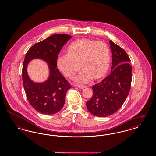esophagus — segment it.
Instances as JSON below:
<instances>
[{
	"label": "esophagus",
	"instance_id": "obj_1",
	"mask_svg": "<svg viewBox=\"0 0 156 156\" xmlns=\"http://www.w3.org/2000/svg\"><path fill=\"white\" fill-rule=\"evenodd\" d=\"M77 87H78L79 88H81V89H83V88H86V87H87L86 86H84V85H77Z\"/></svg>",
	"mask_w": 156,
	"mask_h": 156
}]
</instances>
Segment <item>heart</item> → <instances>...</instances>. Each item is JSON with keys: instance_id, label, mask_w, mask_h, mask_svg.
<instances>
[{"instance_id": "obj_1", "label": "heart", "mask_w": 156, "mask_h": 156, "mask_svg": "<svg viewBox=\"0 0 156 156\" xmlns=\"http://www.w3.org/2000/svg\"><path fill=\"white\" fill-rule=\"evenodd\" d=\"M67 50L68 53L59 55L57 61L58 68L67 77L73 78L81 67L83 69L75 78L76 81L81 83L93 78L100 79L108 72L111 52L105 42L83 38L72 42Z\"/></svg>"}]
</instances>
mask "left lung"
Returning a JSON list of instances; mask_svg holds the SVG:
<instances>
[{"label":"left lung","mask_w":156,"mask_h":156,"mask_svg":"<svg viewBox=\"0 0 156 156\" xmlns=\"http://www.w3.org/2000/svg\"><path fill=\"white\" fill-rule=\"evenodd\" d=\"M112 63L107 77L92 87L93 96L86 105L98 117H107L118 111L129 95L132 78L130 59L126 51L110 40Z\"/></svg>","instance_id":"8db88e82"}]
</instances>
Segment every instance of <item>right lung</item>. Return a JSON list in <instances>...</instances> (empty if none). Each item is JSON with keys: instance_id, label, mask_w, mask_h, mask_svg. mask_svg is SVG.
Segmentation results:
<instances>
[{"instance_id": "add662e5", "label": "right lung", "mask_w": 156, "mask_h": 156, "mask_svg": "<svg viewBox=\"0 0 156 156\" xmlns=\"http://www.w3.org/2000/svg\"><path fill=\"white\" fill-rule=\"evenodd\" d=\"M71 37L66 34H54L33 45L26 54L23 64V86L30 105L40 113L53 115L64 106L71 85L57 68V61L60 50ZM35 58L44 60L49 67V77L41 83L32 82L27 74V65Z\"/></svg>"}]
</instances>
